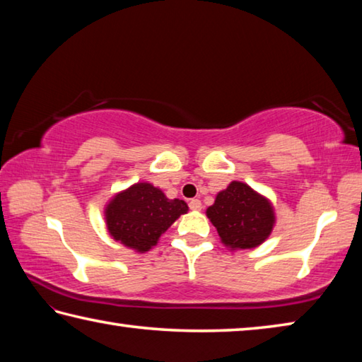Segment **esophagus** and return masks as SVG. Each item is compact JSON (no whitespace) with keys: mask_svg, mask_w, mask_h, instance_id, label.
I'll return each mask as SVG.
<instances>
[{"mask_svg":"<svg viewBox=\"0 0 362 362\" xmlns=\"http://www.w3.org/2000/svg\"><path fill=\"white\" fill-rule=\"evenodd\" d=\"M189 208L194 211H200L202 210V202L199 199H192L191 202H189Z\"/></svg>","mask_w":362,"mask_h":362,"instance_id":"1","label":"esophagus"}]
</instances>
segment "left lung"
Here are the masks:
<instances>
[{
    "label": "left lung",
    "mask_w": 362,
    "mask_h": 362,
    "mask_svg": "<svg viewBox=\"0 0 362 362\" xmlns=\"http://www.w3.org/2000/svg\"><path fill=\"white\" fill-rule=\"evenodd\" d=\"M206 216L230 251L251 250L270 237L275 226L272 202L242 181H232L216 195Z\"/></svg>",
    "instance_id": "1"
}]
</instances>
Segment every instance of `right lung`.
I'll use <instances>...</instances> for the list:
<instances>
[{
	"mask_svg": "<svg viewBox=\"0 0 362 362\" xmlns=\"http://www.w3.org/2000/svg\"><path fill=\"white\" fill-rule=\"evenodd\" d=\"M185 200L168 199L151 182H136L117 192L105 206L106 229L116 242L135 252L156 246L162 233L186 214Z\"/></svg>",
	"mask_w": 362,
	"mask_h": 362,
	"instance_id": "1",
	"label": "right lung"
}]
</instances>
